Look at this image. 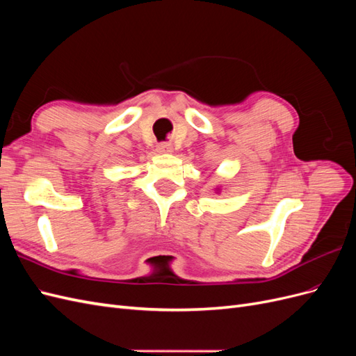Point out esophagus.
<instances>
[{"label":"esophagus","mask_w":356,"mask_h":356,"mask_svg":"<svg viewBox=\"0 0 356 356\" xmlns=\"http://www.w3.org/2000/svg\"><path fill=\"white\" fill-rule=\"evenodd\" d=\"M157 152H159V153H169V152H170V145L166 144V143L159 144V145H157Z\"/></svg>","instance_id":"34e87169"}]
</instances>
